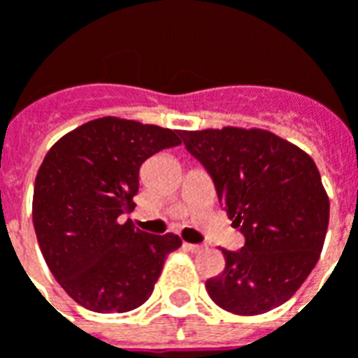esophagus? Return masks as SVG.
Returning a JSON list of instances; mask_svg holds the SVG:
<instances>
[{"instance_id": "obj_1", "label": "esophagus", "mask_w": 358, "mask_h": 358, "mask_svg": "<svg viewBox=\"0 0 358 358\" xmlns=\"http://www.w3.org/2000/svg\"><path fill=\"white\" fill-rule=\"evenodd\" d=\"M184 248H186L187 251H192V253H199V251H203V245H199V243H184Z\"/></svg>"}]
</instances>
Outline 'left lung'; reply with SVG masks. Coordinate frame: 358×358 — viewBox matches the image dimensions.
Instances as JSON below:
<instances>
[{
  "mask_svg": "<svg viewBox=\"0 0 358 358\" xmlns=\"http://www.w3.org/2000/svg\"><path fill=\"white\" fill-rule=\"evenodd\" d=\"M180 138L245 236L240 251L222 249L224 270L205 284L210 299L243 316L280 307L315 268L328 230L330 201L315 161L261 128L182 130Z\"/></svg>",
  "mask_w": 358,
  "mask_h": 358,
  "instance_id": "8db88e82",
  "label": "left lung"
}]
</instances>
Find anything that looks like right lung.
Instances as JSON below:
<instances>
[{
  "mask_svg": "<svg viewBox=\"0 0 358 358\" xmlns=\"http://www.w3.org/2000/svg\"><path fill=\"white\" fill-rule=\"evenodd\" d=\"M178 130L103 117L65 134L38 171L32 220L61 287L95 313H128L153 293L164 259L182 245L118 217L134 210L140 166L180 145Z\"/></svg>",
  "mask_w": 358,
  "mask_h": 358,
  "instance_id": "add662e5",
  "label": "right lung"
}]
</instances>
